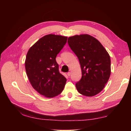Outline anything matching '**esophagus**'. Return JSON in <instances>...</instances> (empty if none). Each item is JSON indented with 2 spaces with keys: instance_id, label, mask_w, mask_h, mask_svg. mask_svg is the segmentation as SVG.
I'll use <instances>...</instances> for the list:
<instances>
[{
  "instance_id": "1",
  "label": "esophagus",
  "mask_w": 131,
  "mask_h": 131,
  "mask_svg": "<svg viewBox=\"0 0 131 131\" xmlns=\"http://www.w3.org/2000/svg\"><path fill=\"white\" fill-rule=\"evenodd\" d=\"M71 75V72H69L68 73V76H70Z\"/></svg>"
}]
</instances>
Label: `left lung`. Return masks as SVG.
<instances>
[{
	"label": "left lung",
	"instance_id": "8db88e82",
	"mask_svg": "<svg viewBox=\"0 0 131 131\" xmlns=\"http://www.w3.org/2000/svg\"><path fill=\"white\" fill-rule=\"evenodd\" d=\"M68 43L78 57L82 77L76 84L78 92L87 96H92L105 87L111 73L109 54L95 37L89 35L70 37Z\"/></svg>",
	"mask_w": 131,
	"mask_h": 131
}]
</instances>
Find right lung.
<instances>
[{
  "label": "right lung",
  "mask_w": 131,
  "mask_h": 131,
  "mask_svg": "<svg viewBox=\"0 0 131 131\" xmlns=\"http://www.w3.org/2000/svg\"><path fill=\"white\" fill-rule=\"evenodd\" d=\"M67 37L52 34L41 37L31 47L25 59L26 74L31 85L47 97L60 94L66 79L59 71L57 54L67 42Z\"/></svg>",
  "instance_id": "1"
}]
</instances>
